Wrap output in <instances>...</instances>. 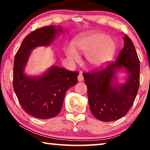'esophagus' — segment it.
Here are the masks:
<instances>
[{"mask_svg": "<svg viewBox=\"0 0 150 150\" xmlns=\"http://www.w3.org/2000/svg\"><path fill=\"white\" fill-rule=\"evenodd\" d=\"M78 81L79 82H81L83 81V74L81 72H80L79 76H78Z\"/></svg>", "mask_w": 150, "mask_h": 150, "instance_id": "obj_1", "label": "esophagus"}]
</instances>
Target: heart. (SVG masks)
Segmentation results:
<instances>
[{
    "mask_svg": "<svg viewBox=\"0 0 150 150\" xmlns=\"http://www.w3.org/2000/svg\"><path fill=\"white\" fill-rule=\"evenodd\" d=\"M74 46H69L65 49L68 59L72 61H79L78 50L86 55L87 63L93 68H99L109 62L117 50L114 39L102 32L79 37L74 42Z\"/></svg>",
    "mask_w": 150,
    "mask_h": 150,
    "instance_id": "b5f03b06",
    "label": "heart"
}]
</instances>
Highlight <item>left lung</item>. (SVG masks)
Instances as JSON below:
<instances>
[{"label":"left lung","mask_w":150,"mask_h":150,"mask_svg":"<svg viewBox=\"0 0 150 150\" xmlns=\"http://www.w3.org/2000/svg\"><path fill=\"white\" fill-rule=\"evenodd\" d=\"M124 46L115 62L102 70L83 74L87 87L90 110L96 119L112 122L124 117L136 98L140 81V65L134 46L125 35ZM127 74L124 83L117 82L116 74Z\"/></svg>","instance_id":"obj_1"}]
</instances>
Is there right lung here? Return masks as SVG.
Wrapping results in <instances>:
<instances>
[{"label":"right lung","instance_id":"add662e5","mask_svg":"<svg viewBox=\"0 0 150 150\" xmlns=\"http://www.w3.org/2000/svg\"><path fill=\"white\" fill-rule=\"evenodd\" d=\"M63 33L61 26L38 28L24 39L14 58V91L22 108L28 115L41 120L52 118L59 113L65 93L76 85L79 73L54 65L42 74L28 76L25 68L32 50L50 46Z\"/></svg>","mask_w":150,"mask_h":150}]
</instances>
